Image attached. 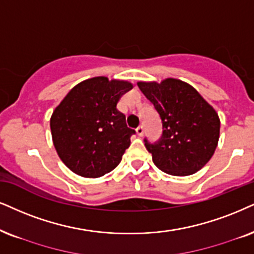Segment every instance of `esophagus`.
Returning <instances> with one entry per match:
<instances>
[{"instance_id":"1","label":"esophagus","mask_w":254,"mask_h":254,"mask_svg":"<svg viewBox=\"0 0 254 254\" xmlns=\"http://www.w3.org/2000/svg\"><path fill=\"white\" fill-rule=\"evenodd\" d=\"M136 132H137V134H138V136H139V137L143 136V134H144V127H142V125H139V127H137Z\"/></svg>"}]
</instances>
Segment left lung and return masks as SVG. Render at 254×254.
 <instances>
[{
	"label": "left lung",
	"instance_id": "left-lung-1",
	"mask_svg": "<svg viewBox=\"0 0 254 254\" xmlns=\"http://www.w3.org/2000/svg\"><path fill=\"white\" fill-rule=\"evenodd\" d=\"M138 88L159 114L158 142L144 139L155 165L172 176H190L206 164L218 145L220 121L193 86L176 78L138 82Z\"/></svg>",
	"mask_w": 254,
	"mask_h": 254
}]
</instances>
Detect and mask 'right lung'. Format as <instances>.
<instances>
[{
  "mask_svg": "<svg viewBox=\"0 0 254 254\" xmlns=\"http://www.w3.org/2000/svg\"><path fill=\"white\" fill-rule=\"evenodd\" d=\"M131 89L132 84L127 81L94 77L73 86L54 110V146L76 175L102 177L121 163L136 131L127 127L117 103Z\"/></svg>",
  "mask_w": 254,
  "mask_h": 254,
  "instance_id": "1",
  "label": "right lung"
}]
</instances>
